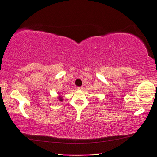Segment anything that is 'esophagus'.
I'll return each instance as SVG.
<instances>
[{
  "instance_id": "1",
  "label": "esophagus",
  "mask_w": 157,
  "mask_h": 157,
  "mask_svg": "<svg viewBox=\"0 0 157 157\" xmlns=\"http://www.w3.org/2000/svg\"><path fill=\"white\" fill-rule=\"evenodd\" d=\"M77 89H78V90H82L83 89V87H82V86H81V87H78Z\"/></svg>"
}]
</instances>
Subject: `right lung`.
I'll return each mask as SVG.
<instances>
[{"label": "right lung", "instance_id": "right-lung-1", "mask_svg": "<svg viewBox=\"0 0 157 157\" xmlns=\"http://www.w3.org/2000/svg\"><path fill=\"white\" fill-rule=\"evenodd\" d=\"M58 99H59V100L60 101H63L62 96H61V95H59V96H58Z\"/></svg>", "mask_w": 157, "mask_h": 157}]
</instances>
